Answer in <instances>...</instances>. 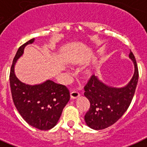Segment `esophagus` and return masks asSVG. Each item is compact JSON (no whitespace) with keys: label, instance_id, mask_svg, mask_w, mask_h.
<instances>
[{"label":"esophagus","instance_id":"1","mask_svg":"<svg viewBox=\"0 0 147 147\" xmlns=\"http://www.w3.org/2000/svg\"><path fill=\"white\" fill-rule=\"evenodd\" d=\"M80 97V93L76 91H73L71 92V99H76V98Z\"/></svg>","mask_w":147,"mask_h":147}]
</instances>
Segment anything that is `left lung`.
Returning a JSON list of instances; mask_svg holds the SVG:
<instances>
[{
    "label": "left lung",
    "instance_id": "obj_1",
    "mask_svg": "<svg viewBox=\"0 0 147 147\" xmlns=\"http://www.w3.org/2000/svg\"><path fill=\"white\" fill-rule=\"evenodd\" d=\"M129 59L134 66L132 78L125 86H110L92 75L85 86L84 95L90 102V108L85 115V122L94 130H101L112 125L124 114L131 102L138 81V70L134 54Z\"/></svg>",
    "mask_w": 147,
    "mask_h": 147
}]
</instances>
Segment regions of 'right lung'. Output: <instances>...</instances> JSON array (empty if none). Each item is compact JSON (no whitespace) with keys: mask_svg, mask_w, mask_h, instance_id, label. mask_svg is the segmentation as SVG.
I'll list each match as a JSON object with an SVG mask.
<instances>
[{"mask_svg":"<svg viewBox=\"0 0 147 147\" xmlns=\"http://www.w3.org/2000/svg\"><path fill=\"white\" fill-rule=\"evenodd\" d=\"M34 40V38L31 39L17 51L11 67L9 82L13 102L22 117L32 127L47 131L58 123L63 109L70 100V92L65 86L50 80L29 85L17 78L15 74L17 61L24 54L25 47Z\"/></svg>","mask_w":147,"mask_h":147,"instance_id":"right-lung-1","label":"right lung"}]
</instances>
